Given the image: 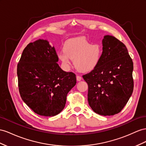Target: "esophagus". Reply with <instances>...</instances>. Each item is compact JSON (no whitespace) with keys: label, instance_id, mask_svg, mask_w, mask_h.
<instances>
[{"label":"esophagus","instance_id":"1","mask_svg":"<svg viewBox=\"0 0 146 146\" xmlns=\"http://www.w3.org/2000/svg\"><path fill=\"white\" fill-rule=\"evenodd\" d=\"M82 80V78L80 76H76V80L78 81H80Z\"/></svg>","mask_w":146,"mask_h":146}]
</instances>
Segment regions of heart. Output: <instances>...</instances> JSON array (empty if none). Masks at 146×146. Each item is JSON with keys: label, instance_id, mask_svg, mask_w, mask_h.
<instances>
[{"label": "heart", "instance_id": "b5f03b06", "mask_svg": "<svg viewBox=\"0 0 146 146\" xmlns=\"http://www.w3.org/2000/svg\"><path fill=\"white\" fill-rule=\"evenodd\" d=\"M102 55L100 45L91 44L84 37H76L67 40L63 50L58 53V57L65 65L70 64L74 60V65L81 73H88L98 66Z\"/></svg>", "mask_w": 146, "mask_h": 146}]
</instances>
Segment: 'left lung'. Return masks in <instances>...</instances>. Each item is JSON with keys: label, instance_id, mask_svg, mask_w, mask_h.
<instances>
[{"label": "left lung", "instance_id": "obj_1", "mask_svg": "<svg viewBox=\"0 0 146 146\" xmlns=\"http://www.w3.org/2000/svg\"><path fill=\"white\" fill-rule=\"evenodd\" d=\"M98 66L83 75L88 84V100L96 113L114 115L120 112L132 95L133 62L125 45L105 36Z\"/></svg>", "mask_w": 146, "mask_h": 146}]
</instances>
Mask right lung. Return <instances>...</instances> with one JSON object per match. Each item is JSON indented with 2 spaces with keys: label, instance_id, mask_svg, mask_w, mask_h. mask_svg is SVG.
Wrapping results in <instances>:
<instances>
[{
  "label": "right lung",
  "instance_id": "1",
  "mask_svg": "<svg viewBox=\"0 0 146 146\" xmlns=\"http://www.w3.org/2000/svg\"><path fill=\"white\" fill-rule=\"evenodd\" d=\"M55 48L46 40L30 42L17 65L18 89L24 102L36 113L53 117L64 109L68 92L76 83L75 74L58 65Z\"/></svg>",
  "mask_w": 146,
  "mask_h": 146
}]
</instances>
